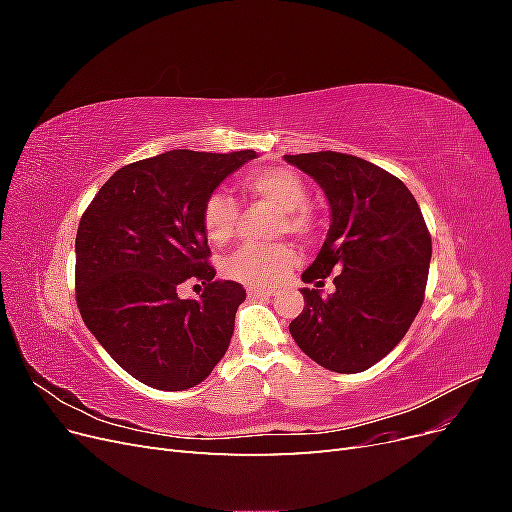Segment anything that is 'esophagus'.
I'll list each match as a JSON object with an SVG mask.
<instances>
[{"label":"esophagus","instance_id":"esophagus-1","mask_svg":"<svg viewBox=\"0 0 512 512\" xmlns=\"http://www.w3.org/2000/svg\"><path fill=\"white\" fill-rule=\"evenodd\" d=\"M247 294H250V297H265V299H271L273 294H275V290H271V288H256V286H252V288H247Z\"/></svg>","mask_w":512,"mask_h":512}]
</instances>
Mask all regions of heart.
<instances>
[{"instance_id":"b5f03b06","label":"heart","mask_w":512,"mask_h":512,"mask_svg":"<svg viewBox=\"0 0 512 512\" xmlns=\"http://www.w3.org/2000/svg\"><path fill=\"white\" fill-rule=\"evenodd\" d=\"M241 190L245 196L258 198L280 209L277 235H290L307 239L316 230V215L307 207L309 190L299 173L286 166L254 168L241 177ZM205 237L215 247H224L235 239L239 230V205L230 194L211 192L200 211ZM297 265V252L288 243L273 245H243L226 262V275L245 286L269 288L286 280V275Z\"/></svg>"}]
</instances>
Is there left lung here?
<instances>
[{"label": "left lung", "mask_w": 512, "mask_h": 512, "mask_svg": "<svg viewBox=\"0 0 512 512\" xmlns=\"http://www.w3.org/2000/svg\"><path fill=\"white\" fill-rule=\"evenodd\" d=\"M314 177L331 205V228L303 273L305 307L290 322L297 346L337 374H359L389 354L425 299L431 235L406 183L339 151L284 156ZM335 274L336 292L317 290Z\"/></svg>", "instance_id": "8db88e82"}]
</instances>
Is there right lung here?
<instances>
[{
	"label": "right lung",
	"instance_id": "1",
	"mask_svg": "<svg viewBox=\"0 0 512 512\" xmlns=\"http://www.w3.org/2000/svg\"><path fill=\"white\" fill-rule=\"evenodd\" d=\"M256 151L175 149L119 168L76 230V305L87 329L138 382L183 391L228 350L245 288L215 280L200 222L205 198ZM188 279L204 284L181 300Z\"/></svg>",
	"mask_w": 512,
	"mask_h": 512
}]
</instances>
